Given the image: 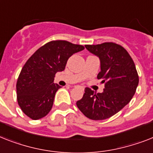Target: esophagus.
Returning <instances> with one entry per match:
<instances>
[{
	"label": "esophagus",
	"mask_w": 153,
	"mask_h": 153,
	"mask_svg": "<svg viewBox=\"0 0 153 153\" xmlns=\"http://www.w3.org/2000/svg\"><path fill=\"white\" fill-rule=\"evenodd\" d=\"M74 87H75V86H74Z\"/></svg>",
	"instance_id": "1"
}]
</instances>
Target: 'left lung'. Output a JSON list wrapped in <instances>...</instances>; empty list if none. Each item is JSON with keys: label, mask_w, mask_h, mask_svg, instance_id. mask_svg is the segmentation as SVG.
Masks as SVG:
<instances>
[{"label": "left lung", "mask_w": 153, "mask_h": 153, "mask_svg": "<svg viewBox=\"0 0 153 153\" xmlns=\"http://www.w3.org/2000/svg\"><path fill=\"white\" fill-rule=\"evenodd\" d=\"M90 53L100 60L98 79L105 83L103 93L86 87L77 107L86 117L103 120L111 117L130 102L139 82L136 67L128 52L120 45L105 42L99 45H85Z\"/></svg>", "instance_id": "8db88e82"}]
</instances>
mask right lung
Instances as JSON below:
<instances>
[{"label": "right lung", "mask_w": 153, "mask_h": 153, "mask_svg": "<svg viewBox=\"0 0 153 153\" xmlns=\"http://www.w3.org/2000/svg\"><path fill=\"white\" fill-rule=\"evenodd\" d=\"M84 48L68 41H51L27 59L16 82L17 101L25 115L33 120L48 115L60 88L53 82L55 74L65 69L69 57Z\"/></svg>", "instance_id": "right-lung-1"}]
</instances>
